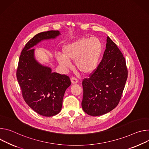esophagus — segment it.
I'll return each instance as SVG.
<instances>
[{
  "mask_svg": "<svg viewBox=\"0 0 149 149\" xmlns=\"http://www.w3.org/2000/svg\"><path fill=\"white\" fill-rule=\"evenodd\" d=\"M71 81H72V84H77L78 82H79V80L76 78L72 77L71 79Z\"/></svg>",
  "mask_w": 149,
  "mask_h": 149,
  "instance_id": "34e87169",
  "label": "esophagus"
}]
</instances>
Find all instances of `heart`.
I'll list each match as a JSON object with an SVG mask.
<instances>
[{"instance_id":"1","label":"heart","mask_w":149,"mask_h":149,"mask_svg":"<svg viewBox=\"0 0 149 149\" xmlns=\"http://www.w3.org/2000/svg\"><path fill=\"white\" fill-rule=\"evenodd\" d=\"M103 50L101 41L96 37H81L63 46L61 54L56 56L64 69L70 68L73 61L76 69L84 74L92 73L97 68Z\"/></svg>"}]
</instances>
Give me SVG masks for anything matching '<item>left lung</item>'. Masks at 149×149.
Wrapping results in <instances>:
<instances>
[{
    "label": "left lung",
    "mask_w": 149,
    "mask_h": 149,
    "mask_svg": "<svg viewBox=\"0 0 149 149\" xmlns=\"http://www.w3.org/2000/svg\"><path fill=\"white\" fill-rule=\"evenodd\" d=\"M127 76L125 58L117 45L107 37L101 63L90 77L82 81V109L93 117L111 111L120 101Z\"/></svg>",
    "instance_id": "8db88e82"
}]
</instances>
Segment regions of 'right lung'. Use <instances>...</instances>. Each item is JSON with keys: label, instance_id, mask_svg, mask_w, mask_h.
Instances as JSON below:
<instances>
[{"label": "right lung", "instance_id": "obj_1", "mask_svg": "<svg viewBox=\"0 0 149 149\" xmlns=\"http://www.w3.org/2000/svg\"><path fill=\"white\" fill-rule=\"evenodd\" d=\"M61 35L58 31L40 32L25 45L19 57L16 77L23 97L28 106L38 114L52 117L61 110L65 90L71 85L68 76L53 72L40 64L32 48L44 40H54Z\"/></svg>", "mask_w": 149, "mask_h": 149}]
</instances>
